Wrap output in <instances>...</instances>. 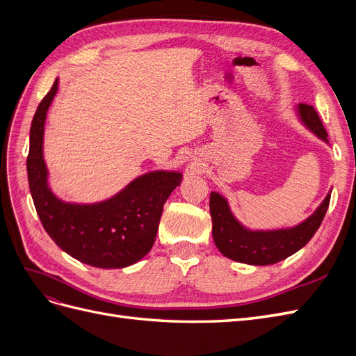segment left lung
Listing matches in <instances>:
<instances>
[{
    "instance_id": "8db88e82",
    "label": "left lung",
    "mask_w": 356,
    "mask_h": 356,
    "mask_svg": "<svg viewBox=\"0 0 356 356\" xmlns=\"http://www.w3.org/2000/svg\"><path fill=\"white\" fill-rule=\"evenodd\" d=\"M298 113L301 120L310 131L328 143V134L314 106L309 104H300ZM330 197L331 195H328L325 200L321 203V207L314 215H310L306 221L293 229L251 232L246 230L233 217L227 200L220 196L218 193L212 191L209 197V211L212 217L213 242L222 255L239 263L267 266L282 261L301 250L314 238V234L319 229L327 213Z\"/></svg>"
}]
</instances>
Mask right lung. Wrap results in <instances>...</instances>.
Returning a JSON list of instances; mask_svg holds the SVG:
<instances>
[{"label":"right lung","mask_w":356,"mask_h":356,"mask_svg":"<svg viewBox=\"0 0 356 356\" xmlns=\"http://www.w3.org/2000/svg\"><path fill=\"white\" fill-rule=\"evenodd\" d=\"M58 80L42 98L31 123L28 182L42 227L62 251L84 264L122 268L141 260L156 241L163 204L179 184L178 172H149L110 200L95 204L65 203L47 186L42 131Z\"/></svg>","instance_id":"right-lung-1"}]
</instances>
